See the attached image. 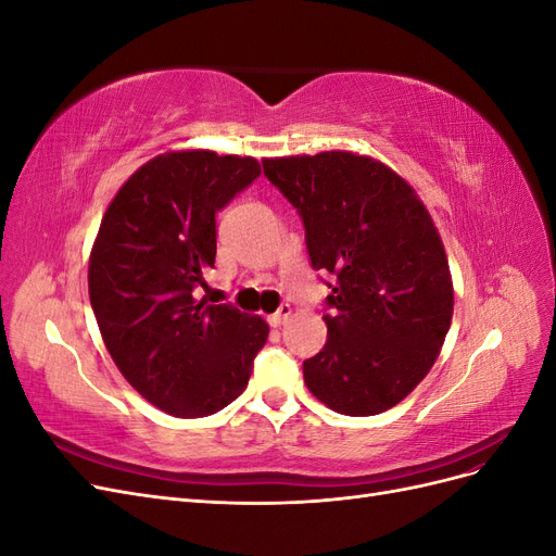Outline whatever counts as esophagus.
<instances>
[{"instance_id":"1","label":"esophagus","mask_w":556,"mask_h":556,"mask_svg":"<svg viewBox=\"0 0 556 556\" xmlns=\"http://www.w3.org/2000/svg\"><path fill=\"white\" fill-rule=\"evenodd\" d=\"M290 317H292V306L282 304L274 315H268V323H271V327H280V325L288 323Z\"/></svg>"}]
</instances>
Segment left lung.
Returning a JSON list of instances; mask_svg holds the SVG:
<instances>
[{
	"label": "left lung",
	"mask_w": 556,
	"mask_h": 556,
	"mask_svg": "<svg viewBox=\"0 0 556 556\" xmlns=\"http://www.w3.org/2000/svg\"><path fill=\"white\" fill-rule=\"evenodd\" d=\"M262 166L304 220L313 268L333 276L306 387L341 415L390 410L431 371L452 323L450 264L427 206L390 166L350 150Z\"/></svg>",
	"instance_id": "1"
}]
</instances>
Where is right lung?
Returning <instances> with one entry per match:
<instances>
[{
  "label": "right lung",
  "instance_id": "obj_1",
  "mask_svg": "<svg viewBox=\"0 0 556 556\" xmlns=\"http://www.w3.org/2000/svg\"><path fill=\"white\" fill-rule=\"evenodd\" d=\"M255 157L169 150L134 172L90 252L88 290L125 380L174 417H206L237 399L268 325L197 288L215 266V213L260 176Z\"/></svg>",
  "mask_w": 556,
  "mask_h": 556
}]
</instances>
